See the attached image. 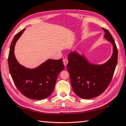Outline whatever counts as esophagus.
<instances>
[{"label": "esophagus", "mask_w": 126, "mask_h": 126, "mask_svg": "<svg viewBox=\"0 0 126 126\" xmlns=\"http://www.w3.org/2000/svg\"><path fill=\"white\" fill-rule=\"evenodd\" d=\"M63 62L64 65L65 67H66V66H67V64H68V59L67 58H64L63 60Z\"/></svg>", "instance_id": "esophagus-1"}]
</instances>
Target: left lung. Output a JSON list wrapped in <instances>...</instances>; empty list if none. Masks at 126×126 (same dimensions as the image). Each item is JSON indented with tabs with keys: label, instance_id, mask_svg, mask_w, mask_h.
<instances>
[{
	"label": "left lung",
	"instance_id": "1",
	"mask_svg": "<svg viewBox=\"0 0 126 126\" xmlns=\"http://www.w3.org/2000/svg\"><path fill=\"white\" fill-rule=\"evenodd\" d=\"M104 38L113 45L112 56L102 64L91 63L85 55L73 51L68 56L67 65L72 88L81 98L89 99L98 96L109 86L116 69L118 50L114 40L108 30L103 28Z\"/></svg>",
	"mask_w": 126,
	"mask_h": 126
}]
</instances>
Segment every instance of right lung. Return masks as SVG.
<instances>
[{
	"instance_id": "obj_1",
	"label": "right lung",
	"mask_w": 126,
	"mask_h": 126,
	"mask_svg": "<svg viewBox=\"0 0 126 126\" xmlns=\"http://www.w3.org/2000/svg\"><path fill=\"white\" fill-rule=\"evenodd\" d=\"M24 31L22 30L15 35L10 45L8 57L10 75L16 88L25 97L35 100L46 99L52 93L57 77L64 65L62 59H48L33 69L20 64L15 57L14 47Z\"/></svg>"
}]
</instances>
